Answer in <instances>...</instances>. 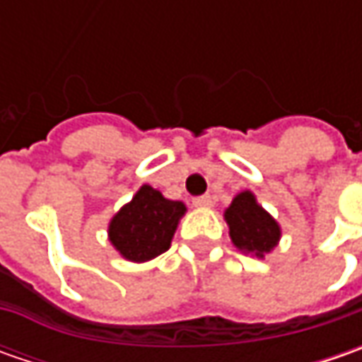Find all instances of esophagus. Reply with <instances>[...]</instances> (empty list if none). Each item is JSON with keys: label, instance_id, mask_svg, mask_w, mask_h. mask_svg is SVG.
<instances>
[{"label": "esophagus", "instance_id": "esophagus-1", "mask_svg": "<svg viewBox=\"0 0 362 362\" xmlns=\"http://www.w3.org/2000/svg\"><path fill=\"white\" fill-rule=\"evenodd\" d=\"M211 195H202V197H195L193 199V205L195 207H211Z\"/></svg>", "mask_w": 362, "mask_h": 362}]
</instances>
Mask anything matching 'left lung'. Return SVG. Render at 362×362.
Masks as SVG:
<instances>
[{"mask_svg":"<svg viewBox=\"0 0 362 362\" xmlns=\"http://www.w3.org/2000/svg\"><path fill=\"white\" fill-rule=\"evenodd\" d=\"M223 217L230 228L231 242L240 252L264 257L280 242L282 231L278 221L256 202L252 191L238 193Z\"/></svg>","mask_w":362,"mask_h":362,"instance_id":"1","label":"left lung"}]
</instances>
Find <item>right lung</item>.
Segmentation results:
<instances>
[{"label":"right lung","instance_id":"1","mask_svg":"<svg viewBox=\"0 0 362 362\" xmlns=\"http://www.w3.org/2000/svg\"><path fill=\"white\" fill-rule=\"evenodd\" d=\"M185 203L171 202L151 185H143L108 223V240L124 259L148 262L171 247Z\"/></svg>","mask_w":362,"mask_h":362}]
</instances>
